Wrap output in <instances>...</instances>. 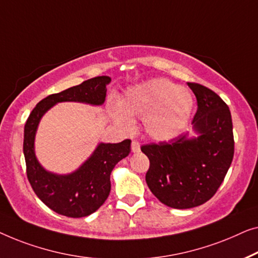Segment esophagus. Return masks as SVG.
Wrapping results in <instances>:
<instances>
[{
  "mask_svg": "<svg viewBox=\"0 0 258 258\" xmlns=\"http://www.w3.org/2000/svg\"><path fill=\"white\" fill-rule=\"evenodd\" d=\"M131 150H132L133 153H139L140 144L138 143V141H132V144H131Z\"/></svg>",
  "mask_w": 258,
  "mask_h": 258,
  "instance_id": "esophagus-1",
  "label": "esophagus"
}]
</instances>
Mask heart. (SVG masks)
Returning a JSON list of instances; mask_svg holds the SVG:
<instances>
[{
    "label": "heart",
    "mask_w": 258,
    "mask_h": 258,
    "mask_svg": "<svg viewBox=\"0 0 258 258\" xmlns=\"http://www.w3.org/2000/svg\"><path fill=\"white\" fill-rule=\"evenodd\" d=\"M193 96L168 79L154 78L134 85L126 91L120 104L111 106L114 121L130 126V117L145 118L148 136L158 141H168L186 127L193 111Z\"/></svg>",
    "instance_id": "b5f03b06"
}]
</instances>
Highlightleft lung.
I'll return each mask as SVG.
<instances>
[{"instance_id":"obj_1","label":"left lung","mask_w":258,"mask_h":258,"mask_svg":"<svg viewBox=\"0 0 258 258\" xmlns=\"http://www.w3.org/2000/svg\"><path fill=\"white\" fill-rule=\"evenodd\" d=\"M198 100L195 137L141 146L150 159L146 182L155 198L175 209L194 208L214 197L234 157L233 121L228 105L206 86L188 83Z\"/></svg>"}]
</instances>
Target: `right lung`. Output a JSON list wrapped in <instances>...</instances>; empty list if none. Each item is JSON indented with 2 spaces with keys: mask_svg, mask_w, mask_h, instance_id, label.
Returning <instances> with one entry per match:
<instances>
[{
  "mask_svg": "<svg viewBox=\"0 0 258 258\" xmlns=\"http://www.w3.org/2000/svg\"><path fill=\"white\" fill-rule=\"evenodd\" d=\"M110 83L108 76H99L59 93L50 94L36 105L25 122L23 153L28 180L39 200L60 215L84 217L100 208L110 194L112 169L130 154L131 140L98 144L88 160L77 169L69 174H57L46 170L36 158L35 138L39 121L50 108L63 101L100 106Z\"/></svg>",
  "mask_w": 258,
  "mask_h": 258,
  "instance_id": "1",
  "label": "right lung"
}]
</instances>
